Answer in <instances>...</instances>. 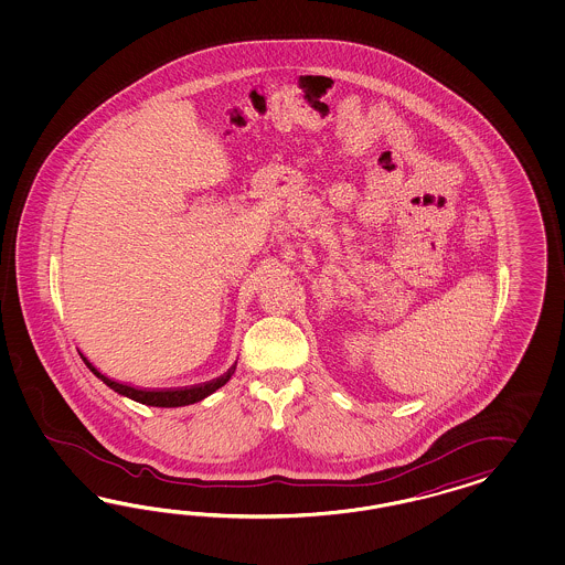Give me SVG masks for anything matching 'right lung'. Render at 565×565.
<instances>
[{"instance_id":"add662e5","label":"right lung","mask_w":565,"mask_h":565,"mask_svg":"<svg viewBox=\"0 0 565 565\" xmlns=\"http://www.w3.org/2000/svg\"><path fill=\"white\" fill-rule=\"evenodd\" d=\"M85 360L86 366L93 371V375L99 376L103 383L107 387H111L114 392H118L120 395H126L135 402L140 404H147V406H157V408H178V406H189L194 402H201L205 399L206 395L217 392L222 385H225L230 381V376L234 375L236 371V364H232L222 376L213 379V381H206V383H199V385H192V387H178V390H140V387H132V385H126L120 381H114L109 376L103 375L99 369L93 366L90 360Z\"/></svg>"}]
</instances>
